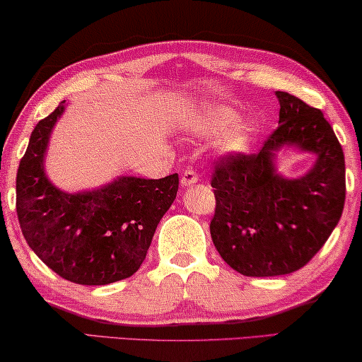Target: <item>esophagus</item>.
I'll return each instance as SVG.
<instances>
[{"instance_id":"esophagus-1","label":"esophagus","mask_w":362,"mask_h":362,"mask_svg":"<svg viewBox=\"0 0 362 362\" xmlns=\"http://www.w3.org/2000/svg\"><path fill=\"white\" fill-rule=\"evenodd\" d=\"M198 182V174L193 169H187L183 170V174L180 177V183L182 187H190L193 183Z\"/></svg>"}]
</instances>
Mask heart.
Wrapping results in <instances>:
<instances>
[{
	"instance_id": "heart-1",
	"label": "heart",
	"mask_w": 362,
	"mask_h": 362,
	"mask_svg": "<svg viewBox=\"0 0 362 362\" xmlns=\"http://www.w3.org/2000/svg\"><path fill=\"white\" fill-rule=\"evenodd\" d=\"M237 118H239V115L233 109H209L199 118V127L206 133L221 132V129L234 125ZM250 134L252 128L249 125H235L224 136L223 144L226 151H229V153H244L250 144Z\"/></svg>"
}]
</instances>
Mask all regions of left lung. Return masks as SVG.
Returning <instances> with one entry per match:
<instances>
[{
	"label": "left lung",
	"instance_id": "obj_1",
	"mask_svg": "<svg viewBox=\"0 0 362 362\" xmlns=\"http://www.w3.org/2000/svg\"><path fill=\"white\" fill-rule=\"evenodd\" d=\"M279 125L258 153H229L214 163L211 239L228 265L244 276H279L307 265L341 218L344 154L322 110L283 90ZM298 144L320 156L302 180L274 174V153Z\"/></svg>",
	"mask_w": 362,
	"mask_h": 362
}]
</instances>
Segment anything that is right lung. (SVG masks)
<instances>
[{
	"label": "right lung",
	"instance_id": "obj_1",
	"mask_svg": "<svg viewBox=\"0 0 362 362\" xmlns=\"http://www.w3.org/2000/svg\"><path fill=\"white\" fill-rule=\"evenodd\" d=\"M64 100L42 118L16 177V211L35 255L68 281L100 286L129 278L146 258L153 235L179 190V175L120 177L100 190L68 195L43 174L48 136Z\"/></svg>",
	"mask_w": 362,
	"mask_h": 362
}]
</instances>
